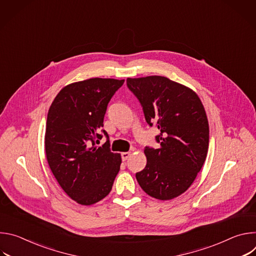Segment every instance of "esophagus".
<instances>
[{"instance_id":"34e87169","label":"esophagus","mask_w":256,"mask_h":256,"mask_svg":"<svg viewBox=\"0 0 256 256\" xmlns=\"http://www.w3.org/2000/svg\"><path fill=\"white\" fill-rule=\"evenodd\" d=\"M130 152H124V153H122V161H126L130 157Z\"/></svg>"}]
</instances>
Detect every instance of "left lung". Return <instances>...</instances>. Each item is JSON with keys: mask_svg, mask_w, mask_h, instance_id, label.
<instances>
[{"mask_svg": "<svg viewBox=\"0 0 256 256\" xmlns=\"http://www.w3.org/2000/svg\"><path fill=\"white\" fill-rule=\"evenodd\" d=\"M146 122L160 134L158 149L144 148L147 165L136 173L142 190L161 200H172L192 184L208 149V122L204 105L192 89L162 76L128 78Z\"/></svg>", "mask_w": 256, "mask_h": 256, "instance_id": "1", "label": "left lung"}]
</instances>
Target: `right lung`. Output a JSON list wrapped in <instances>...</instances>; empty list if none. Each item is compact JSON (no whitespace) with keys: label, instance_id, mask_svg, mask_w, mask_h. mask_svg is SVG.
I'll list each match as a JSON object with an SVG mask.
<instances>
[{"label":"right lung","instance_id":"right-lung-1","mask_svg":"<svg viewBox=\"0 0 256 256\" xmlns=\"http://www.w3.org/2000/svg\"><path fill=\"white\" fill-rule=\"evenodd\" d=\"M124 80L92 78L64 87L52 101L46 126V154L64 192L90 206L110 192L122 157L110 151L102 130L108 102ZM103 135L102 148L96 144Z\"/></svg>","mask_w":256,"mask_h":256}]
</instances>
